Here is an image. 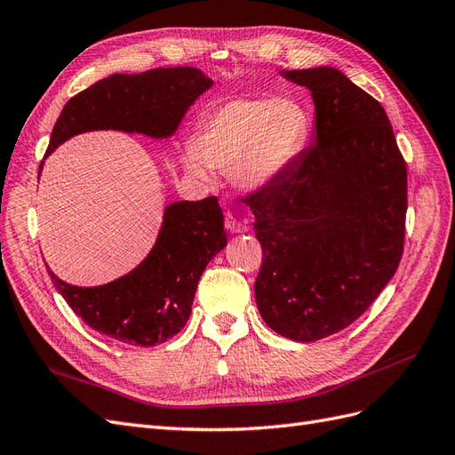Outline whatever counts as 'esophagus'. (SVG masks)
<instances>
[{"mask_svg": "<svg viewBox=\"0 0 455 455\" xmlns=\"http://www.w3.org/2000/svg\"><path fill=\"white\" fill-rule=\"evenodd\" d=\"M226 229L229 233H246L249 231V226L241 222V220H237L233 214H226Z\"/></svg>", "mask_w": 455, "mask_h": 455, "instance_id": "34e87169", "label": "esophagus"}]
</instances>
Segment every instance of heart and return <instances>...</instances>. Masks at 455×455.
Wrapping results in <instances>:
<instances>
[{
  "instance_id": "heart-1",
  "label": "heart",
  "mask_w": 455,
  "mask_h": 455,
  "mask_svg": "<svg viewBox=\"0 0 455 455\" xmlns=\"http://www.w3.org/2000/svg\"><path fill=\"white\" fill-rule=\"evenodd\" d=\"M311 134L307 109L291 96H243L209 109L186 157L191 174L233 169L246 189L279 178L306 149Z\"/></svg>"
}]
</instances>
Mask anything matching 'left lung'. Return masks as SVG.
Wrapping results in <instances>:
<instances>
[{
	"instance_id": "8db88e82",
	"label": "left lung",
	"mask_w": 455,
	"mask_h": 455,
	"mask_svg": "<svg viewBox=\"0 0 455 455\" xmlns=\"http://www.w3.org/2000/svg\"><path fill=\"white\" fill-rule=\"evenodd\" d=\"M311 91L313 144L244 201L254 212L261 319L294 341L347 328L404 251L406 163L383 106L336 68L281 72Z\"/></svg>"
}]
</instances>
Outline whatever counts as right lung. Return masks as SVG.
<instances>
[{
    "instance_id": "right-lung-1",
    "label": "right lung",
    "mask_w": 455,
    "mask_h": 455,
    "mask_svg": "<svg viewBox=\"0 0 455 455\" xmlns=\"http://www.w3.org/2000/svg\"><path fill=\"white\" fill-rule=\"evenodd\" d=\"M211 87L212 79L189 66L114 74L96 81L66 102L45 156L89 131L114 129L169 139L188 108ZM226 244L224 214L212 196L169 204L148 258L112 283L84 288L60 281L49 266L47 271L68 306L96 332L149 347L184 328L201 275Z\"/></svg>"
}]
</instances>
